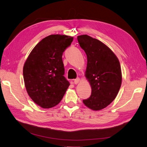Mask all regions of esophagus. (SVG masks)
Segmentation results:
<instances>
[{
    "label": "esophagus",
    "mask_w": 147,
    "mask_h": 147,
    "mask_svg": "<svg viewBox=\"0 0 147 147\" xmlns=\"http://www.w3.org/2000/svg\"><path fill=\"white\" fill-rule=\"evenodd\" d=\"M80 79L79 78H76V79L74 80V83L75 84H77L80 83Z\"/></svg>",
    "instance_id": "1"
}]
</instances>
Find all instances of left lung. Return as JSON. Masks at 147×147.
<instances>
[{
	"label": "left lung",
	"mask_w": 147,
	"mask_h": 147,
	"mask_svg": "<svg viewBox=\"0 0 147 147\" xmlns=\"http://www.w3.org/2000/svg\"><path fill=\"white\" fill-rule=\"evenodd\" d=\"M87 56L85 76L90 82L91 94L83 101L93 110H100L113 101L121 84L120 64L113 52L100 40L88 35L77 37Z\"/></svg>",
	"instance_id": "1"
}]
</instances>
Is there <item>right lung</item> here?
Segmentation results:
<instances>
[{"label":"right lung","instance_id":"obj_1","mask_svg":"<svg viewBox=\"0 0 147 147\" xmlns=\"http://www.w3.org/2000/svg\"><path fill=\"white\" fill-rule=\"evenodd\" d=\"M73 37L54 34L34 47L26 59L23 76L26 90L33 101L43 108L55 107L69 86L64 76L63 54Z\"/></svg>","mask_w":147,"mask_h":147}]
</instances>
